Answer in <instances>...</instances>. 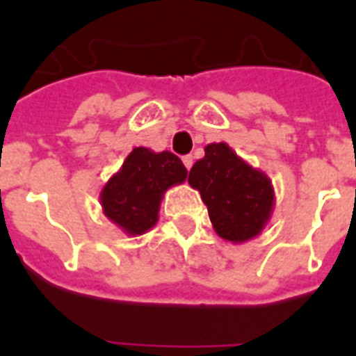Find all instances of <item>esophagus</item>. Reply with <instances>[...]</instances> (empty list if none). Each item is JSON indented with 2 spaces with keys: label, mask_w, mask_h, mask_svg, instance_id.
Returning <instances> with one entry per match:
<instances>
[{
  "label": "esophagus",
  "mask_w": 356,
  "mask_h": 356,
  "mask_svg": "<svg viewBox=\"0 0 356 356\" xmlns=\"http://www.w3.org/2000/svg\"><path fill=\"white\" fill-rule=\"evenodd\" d=\"M183 164H184V168H186V170H190V168H192V164H194V159H192V155L183 156Z\"/></svg>",
  "instance_id": "obj_1"
}]
</instances>
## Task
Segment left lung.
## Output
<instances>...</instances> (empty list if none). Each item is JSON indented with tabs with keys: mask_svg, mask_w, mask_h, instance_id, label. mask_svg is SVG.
<instances>
[{
	"mask_svg": "<svg viewBox=\"0 0 356 356\" xmlns=\"http://www.w3.org/2000/svg\"><path fill=\"white\" fill-rule=\"evenodd\" d=\"M188 183L201 194L212 227L223 240L243 243L259 236L275 207L271 179L240 159L225 142L205 147Z\"/></svg>",
	"mask_w": 356,
	"mask_h": 356,
	"instance_id": "1",
	"label": "left lung"
}]
</instances>
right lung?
I'll return each instance as SVG.
<instances>
[{"label":"right lung","instance_id":"right-lung-1","mask_svg":"<svg viewBox=\"0 0 356 356\" xmlns=\"http://www.w3.org/2000/svg\"><path fill=\"white\" fill-rule=\"evenodd\" d=\"M188 170L172 151L134 147L99 194L103 214L129 236L147 233L159 222L164 192L186 181Z\"/></svg>","mask_w":356,"mask_h":356}]
</instances>
